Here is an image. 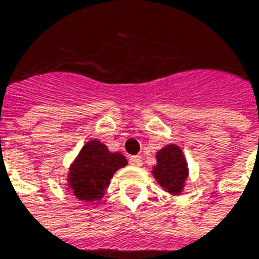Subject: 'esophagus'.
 I'll return each mask as SVG.
<instances>
[{
  "instance_id": "1",
  "label": "esophagus",
  "mask_w": 259,
  "mask_h": 259,
  "mask_svg": "<svg viewBox=\"0 0 259 259\" xmlns=\"http://www.w3.org/2000/svg\"><path fill=\"white\" fill-rule=\"evenodd\" d=\"M142 157L141 156H131L130 157V164L131 165H135V167H139V165H142Z\"/></svg>"
}]
</instances>
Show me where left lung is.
<instances>
[{
	"label": "left lung",
	"mask_w": 259,
	"mask_h": 259,
	"mask_svg": "<svg viewBox=\"0 0 259 259\" xmlns=\"http://www.w3.org/2000/svg\"><path fill=\"white\" fill-rule=\"evenodd\" d=\"M153 175L167 192L181 193L185 179L188 178V165L182 150L175 145H168L157 152V165L153 167Z\"/></svg>",
	"instance_id": "left-lung-1"
}]
</instances>
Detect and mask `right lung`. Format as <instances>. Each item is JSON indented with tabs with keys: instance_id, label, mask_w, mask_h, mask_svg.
<instances>
[{
	"instance_id": "1",
	"label": "right lung",
	"mask_w": 259,
	"mask_h": 259,
	"mask_svg": "<svg viewBox=\"0 0 259 259\" xmlns=\"http://www.w3.org/2000/svg\"><path fill=\"white\" fill-rule=\"evenodd\" d=\"M127 165V158L120 153H110L99 141H91L81 149L71 164L69 188L77 199L96 201L103 197L113 174Z\"/></svg>"
}]
</instances>
